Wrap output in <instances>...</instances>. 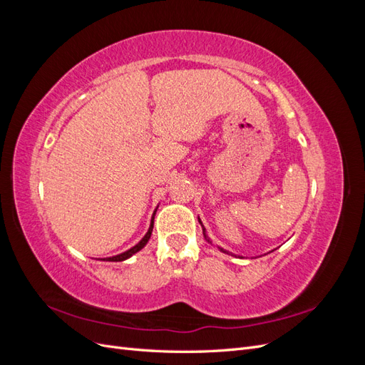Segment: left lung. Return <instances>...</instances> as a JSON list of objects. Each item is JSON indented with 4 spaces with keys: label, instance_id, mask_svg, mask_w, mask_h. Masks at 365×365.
Instances as JSON below:
<instances>
[{
    "label": "left lung",
    "instance_id": "1",
    "mask_svg": "<svg viewBox=\"0 0 365 365\" xmlns=\"http://www.w3.org/2000/svg\"><path fill=\"white\" fill-rule=\"evenodd\" d=\"M201 227H202V233H204V237H205V240L208 242V244H212V240H210V237L207 236V231H205V228H204V225L201 224ZM219 248V251H222V252H227V254H231V252H228L227 250H224V248H220V247H217ZM231 256H235V254H231ZM240 257V256H239Z\"/></svg>",
    "mask_w": 365,
    "mask_h": 365
}]
</instances>
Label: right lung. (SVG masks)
Instances as JSON below:
<instances>
[{"mask_svg":"<svg viewBox=\"0 0 365 365\" xmlns=\"http://www.w3.org/2000/svg\"><path fill=\"white\" fill-rule=\"evenodd\" d=\"M152 230H153V217H152V220H150V225H149L148 233H146L145 236H143V239L138 242L137 245H134L132 248H129V250H128V251H125V252L117 254V256H113V257H105V259H101V260H105V262H123V260H126V259L132 257V256H134L135 252H138L140 250H143V248L146 247V244H148L149 239H150Z\"/></svg>","mask_w":365,"mask_h":365,"instance_id":"1","label":"right lung"}]
</instances>
